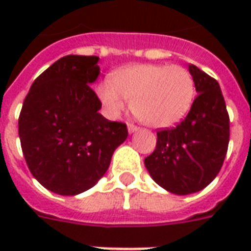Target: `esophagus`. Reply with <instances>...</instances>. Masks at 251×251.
<instances>
[{
  "instance_id": "esophagus-1",
  "label": "esophagus",
  "mask_w": 251,
  "mask_h": 251,
  "mask_svg": "<svg viewBox=\"0 0 251 251\" xmlns=\"http://www.w3.org/2000/svg\"><path fill=\"white\" fill-rule=\"evenodd\" d=\"M137 129H139V127H136L133 124H128V132H129V133H133V132H136Z\"/></svg>"
}]
</instances>
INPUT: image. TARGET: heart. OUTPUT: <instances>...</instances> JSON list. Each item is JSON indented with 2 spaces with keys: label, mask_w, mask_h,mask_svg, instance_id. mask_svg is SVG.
Returning a JSON list of instances; mask_svg holds the SVG:
<instances>
[{
  "label": "heart",
  "mask_w": 251,
  "mask_h": 251,
  "mask_svg": "<svg viewBox=\"0 0 251 251\" xmlns=\"http://www.w3.org/2000/svg\"><path fill=\"white\" fill-rule=\"evenodd\" d=\"M99 100L110 118H118L132 99L135 115L154 128H168L187 115L195 99V81L179 65L137 64L111 75L97 87Z\"/></svg>",
  "instance_id": "1"
}]
</instances>
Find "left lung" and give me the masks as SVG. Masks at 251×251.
Returning a JSON list of instances; mask_svg holds the SVG:
<instances>
[{
    "instance_id": "obj_1",
    "label": "left lung",
    "mask_w": 251,
    "mask_h": 251,
    "mask_svg": "<svg viewBox=\"0 0 251 251\" xmlns=\"http://www.w3.org/2000/svg\"><path fill=\"white\" fill-rule=\"evenodd\" d=\"M198 97L176 127L157 132L154 152L144 160L157 184L176 195L207 187L220 172L229 144V115L220 85L190 64Z\"/></svg>"
}]
</instances>
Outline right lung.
Wrapping results in <instances>:
<instances>
[{
  "instance_id": "1",
  "label": "right lung",
  "mask_w": 251,
  "mask_h": 251,
  "mask_svg": "<svg viewBox=\"0 0 251 251\" xmlns=\"http://www.w3.org/2000/svg\"><path fill=\"white\" fill-rule=\"evenodd\" d=\"M99 57L68 55L31 85L19 115L22 152L34 178L47 190L75 196L107 172L112 153L126 141L127 126L99 114L91 85Z\"/></svg>"
}]
</instances>
